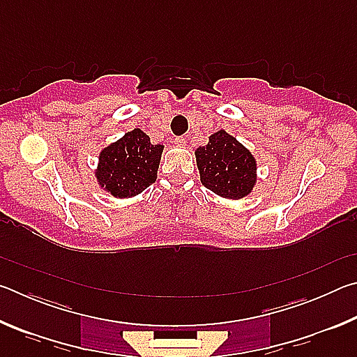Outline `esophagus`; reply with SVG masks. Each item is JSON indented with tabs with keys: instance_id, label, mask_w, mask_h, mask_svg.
Instances as JSON below:
<instances>
[{
	"instance_id": "obj_1",
	"label": "esophagus",
	"mask_w": 357,
	"mask_h": 357,
	"mask_svg": "<svg viewBox=\"0 0 357 357\" xmlns=\"http://www.w3.org/2000/svg\"><path fill=\"white\" fill-rule=\"evenodd\" d=\"M174 143H176L178 146H185L187 138L185 137H176V138H174Z\"/></svg>"
}]
</instances>
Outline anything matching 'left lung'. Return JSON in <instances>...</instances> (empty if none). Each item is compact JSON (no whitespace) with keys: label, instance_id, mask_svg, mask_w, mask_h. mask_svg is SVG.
<instances>
[{"label":"left lung","instance_id":"1","mask_svg":"<svg viewBox=\"0 0 357 357\" xmlns=\"http://www.w3.org/2000/svg\"><path fill=\"white\" fill-rule=\"evenodd\" d=\"M202 184L227 200H241L250 195L258 183L255 155L236 137L217 130L208 144L195 149Z\"/></svg>","mask_w":357,"mask_h":357}]
</instances>
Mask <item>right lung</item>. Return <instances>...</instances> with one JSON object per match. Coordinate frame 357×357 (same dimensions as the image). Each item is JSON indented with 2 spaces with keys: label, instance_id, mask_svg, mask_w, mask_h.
Instances as JSON below:
<instances>
[{
  "label": "right lung",
  "instance_id": "add662e5",
  "mask_svg": "<svg viewBox=\"0 0 357 357\" xmlns=\"http://www.w3.org/2000/svg\"><path fill=\"white\" fill-rule=\"evenodd\" d=\"M164 144H153L142 129H134L102 148L94 178L99 189L126 200L154 183Z\"/></svg>",
  "mask_w": 357,
  "mask_h": 357
}]
</instances>
